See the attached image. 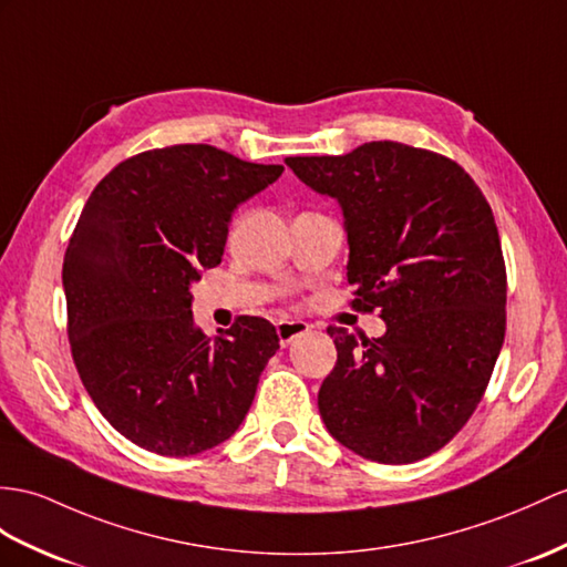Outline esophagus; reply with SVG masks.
I'll return each instance as SVG.
<instances>
[{
  "instance_id": "esophagus-1",
  "label": "esophagus",
  "mask_w": 567,
  "mask_h": 567,
  "mask_svg": "<svg viewBox=\"0 0 567 567\" xmlns=\"http://www.w3.org/2000/svg\"><path fill=\"white\" fill-rule=\"evenodd\" d=\"M308 331H310V324L300 322V320H279V322H276V334H279L281 347H288V343L296 341L302 334H308Z\"/></svg>"
}]
</instances>
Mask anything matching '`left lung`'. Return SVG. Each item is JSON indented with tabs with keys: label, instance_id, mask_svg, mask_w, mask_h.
Returning a JSON list of instances; mask_svg holds the SVG:
<instances>
[{
	"label": "left lung",
	"instance_id": "8db88e82",
	"mask_svg": "<svg viewBox=\"0 0 567 567\" xmlns=\"http://www.w3.org/2000/svg\"><path fill=\"white\" fill-rule=\"evenodd\" d=\"M286 163L339 202L353 308L388 324L378 339L327 329L337 365L320 416L365 460L419 462L462 431L503 349L507 279L491 206L462 165L399 142Z\"/></svg>",
	"mask_w": 567,
	"mask_h": 567
}]
</instances>
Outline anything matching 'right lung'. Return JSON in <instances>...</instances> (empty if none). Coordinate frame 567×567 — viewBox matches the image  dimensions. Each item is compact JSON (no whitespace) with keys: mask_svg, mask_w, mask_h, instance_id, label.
<instances>
[{"mask_svg":"<svg viewBox=\"0 0 567 567\" xmlns=\"http://www.w3.org/2000/svg\"><path fill=\"white\" fill-rule=\"evenodd\" d=\"M281 173L177 144L122 161L91 192L62 267L66 331L93 404L134 445L192 457L250 411L276 329L243 315L212 341L189 288L220 265L233 212Z\"/></svg>","mask_w":567,"mask_h":567,"instance_id":"1","label":"right lung"}]
</instances>
